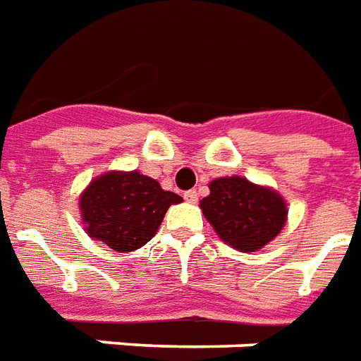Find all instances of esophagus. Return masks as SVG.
Returning <instances> with one entry per match:
<instances>
[{
	"label": "esophagus",
	"mask_w": 361,
	"mask_h": 361,
	"mask_svg": "<svg viewBox=\"0 0 361 361\" xmlns=\"http://www.w3.org/2000/svg\"><path fill=\"white\" fill-rule=\"evenodd\" d=\"M183 197H185V201H188V203H197L199 193H197L195 189H191V191H185V193H183Z\"/></svg>",
	"instance_id": "1"
}]
</instances>
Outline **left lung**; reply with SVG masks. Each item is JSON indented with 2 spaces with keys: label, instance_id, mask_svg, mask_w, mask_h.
I'll use <instances>...</instances> for the list:
<instances>
[{
  "label": "left lung",
  "instance_id": "1",
  "mask_svg": "<svg viewBox=\"0 0 361 361\" xmlns=\"http://www.w3.org/2000/svg\"><path fill=\"white\" fill-rule=\"evenodd\" d=\"M199 203L222 242L243 253L259 251L286 226L288 204L276 189L242 176L216 178Z\"/></svg>",
  "mask_w": 361,
  "mask_h": 361
}]
</instances>
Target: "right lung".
<instances>
[{
	"instance_id": "1",
	"label": "right lung",
	"mask_w": 361,
	"mask_h": 361,
	"mask_svg": "<svg viewBox=\"0 0 361 361\" xmlns=\"http://www.w3.org/2000/svg\"><path fill=\"white\" fill-rule=\"evenodd\" d=\"M183 199L137 170H110L96 176L79 195L85 232L110 250L129 253L150 242L166 211Z\"/></svg>"
}]
</instances>
